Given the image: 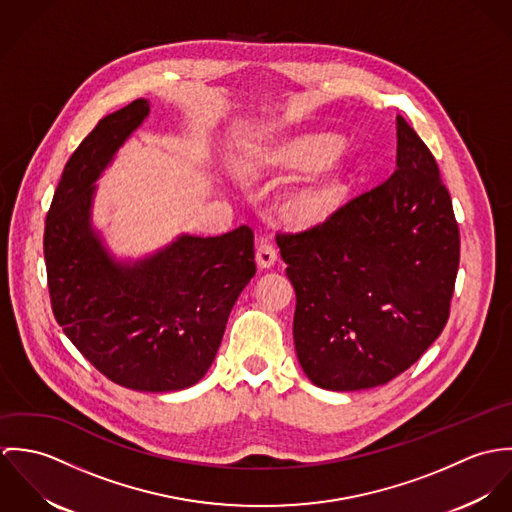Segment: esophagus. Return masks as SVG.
Instances as JSON below:
<instances>
[{"instance_id": "esophagus-1", "label": "esophagus", "mask_w": 512, "mask_h": 512, "mask_svg": "<svg viewBox=\"0 0 512 512\" xmlns=\"http://www.w3.org/2000/svg\"><path fill=\"white\" fill-rule=\"evenodd\" d=\"M276 260H278V250L274 248V244H270L268 240H262L256 248V264L266 270V268H272Z\"/></svg>"}]
</instances>
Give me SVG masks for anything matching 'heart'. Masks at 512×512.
<instances>
[{"instance_id":"heart-1","label":"heart","mask_w":512,"mask_h":512,"mask_svg":"<svg viewBox=\"0 0 512 512\" xmlns=\"http://www.w3.org/2000/svg\"><path fill=\"white\" fill-rule=\"evenodd\" d=\"M339 142L331 136H309L295 142L282 155L293 171L317 173L292 191L282 203V215L295 226H315L329 219L343 197V163L337 155Z\"/></svg>"}]
</instances>
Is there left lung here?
<instances>
[{
    "label": "left lung",
    "instance_id": "1",
    "mask_svg": "<svg viewBox=\"0 0 512 512\" xmlns=\"http://www.w3.org/2000/svg\"><path fill=\"white\" fill-rule=\"evenodd\" d=\"M396 171L319 226L280 234L295 290L293 343L325 390L386 384L443 331L459 268V228L438 163L396 116Z\"/></svg>",
    "mask_w": 512,
    "mask_h": 512
}]
</instances>
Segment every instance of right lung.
<instances>
[{"label":"right lung","instance_id":"add662e5","mask_svg":"<svg viewBox=\"0 0 512 512\" xmlns=\"http://www.w3.org/2000/svg\"><path fill=\"white\" fill-rule=\"evenodd\" d=\"M149 116L146 98L102 118L65 165L45 220L53 313L112 382L140 392L197 384L213 365L232 305L256 274L254 232L179 234L120 260L94 228L96 181Z\"/></svg>","mask_w":512,"mask_h":512}]
</instances>
